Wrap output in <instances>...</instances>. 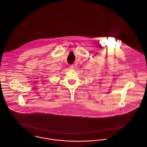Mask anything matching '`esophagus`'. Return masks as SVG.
Masks as SVG:
<instances>
[{"instance_id":"esophagus-1","label":"esophagus","mask_w":147,"mask_h":147,"mask_svg":"<svg viewBox=\"0 0 147 147\" xmlns=\"http://www.w3.org/2000/svg\"><path fill=\"white\" fill-rule=\"evenodd\" d=\"M74 65L73 64H71L69 65V68H70V69H74Z\"/></svg>"}]
</instances>
